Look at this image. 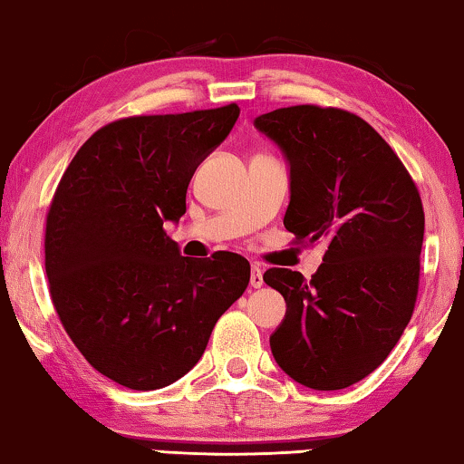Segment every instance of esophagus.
<instances>
[{
    "label": "esophagus",
    "mask_w": 464,
    "mask_h": 464,
    "mask_svg": "<svg viewBox=\"0 0 464 464\" xmlns=\"http://www.w3.org/2000/svg\"><path fill=\"white\" fill-rule=\"evenodd\" d=\"M249 285L253 289H259L264 285V272L259 266H251V278H249Z\"/></svg>",
    "instance_id": "34e87169"
}]
</instances>
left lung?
I'll return each instance as SVG.
<instances>
[{"label": "left lung", "instance_id": "left-lung-1", "mask_svg": "<svg viewBox=\"0 0 464 464\" xmlns=\"http://www.w3.org/2000/svg\"><path fill=\"white\" fill-rule=\"evenodd\" d=\"M253 124L289 162L285 227L297 243L327 245L310 281L266 270V285L287 302L272 354L308 389H346L389 357L414 313L420 194L391 145L351 111L295 105Z\"/></svg>", "mask_w": 464, "mask_h": 464}]
</instances>
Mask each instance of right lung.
<instances>
[{
	"mask_svg": "<svg viewBox=\"0 0 464 464\" xmlns=\"http://www.w3.org/2000/svg\"><path fill=\"white\" fill-rule=\"evenodd\" d=\"M238 113L230 103L116 120L82 145L56 188L44 243L56 314L88 363L126 389L186 376L249 285L245 257H183L164 232Z\"/></svg>",
	"mask_w": 464,
	"mask_h": 464,
	"instance_id": "obj_1",
	"label": "right lung"
}]
</instances>
